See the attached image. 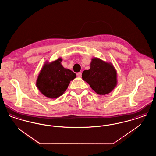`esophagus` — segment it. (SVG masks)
<instances>
[{
  "mask_svg": "<svg viewBox=\"0 0 156 156\" xmlns=\"http://www.w3.org/2000/svg\"><path fill=\"white\" fill-rule=\"evenodd\" d=\"M76 75L78 76V77H81L82 76V73L81 72H79L78 73H76Z\"/></svg>",
  "mask_w": 156,
  "mask_h": 156,
  "instance_id": "esophagus-1",
  "label": "esophagus"
}]
</instances>
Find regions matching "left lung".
<instances>
[{"instance_id":"8db88e82","label":"left lung","mask_w":156,"mask_h":156,"mask_svg":"<svg viewBox=\"0 0 156 156\" xmlns=\"http://www.w3.org/2000/svg\"><path fill=\"white\" fill-rule=\"evenodd\" d=\"M90 68L82 74L83 80L99 95H106L112 91L117 85V73L111 63L94 58Z\"/></svg>"}]
</instances>
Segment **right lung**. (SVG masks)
<instances>
[{"mask_svg": "<svg viewBox=\"0 0 156 156\" xmlns=\"http://www.w3.org/2000/svg\"><path fill=\"white\" fill-rule=\"evenodd\" d=\"M61 61L59 58L50 63H45L38 75L36 86L45 97H60L66 90L70 81L76 76L74 72L63 67Z\"/></svg>", "mask_w": 156, "mask_h": 156, "instance_id": "right-lung-1", "label": "right lung"}]
</instances>
